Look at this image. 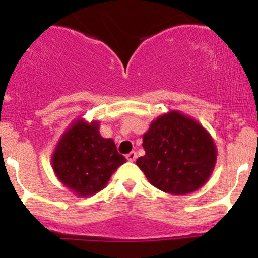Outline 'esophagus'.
I'll return each mask as SVG.
<instances>
[{"label":"esophagus","mask_w":258,"mask_h":258,"mask_svg":"<svg viewBox=\"0 0 258 258\" xmlns=\"http://www.w3.org/2000/svg\"><path fill=\"white\" fill-rule=\"evenodd\" d=\"M126 158H127V161H130V162L136 161L137 153H136V152H135V151H134V152H130V153L126 156Z\"/></svg>","instance_id":"1"}]
</instances>
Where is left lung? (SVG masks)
I'll list each match as a JSON object with an SVG mask.
<instances>
[{"label":"left lung","instance_id":"8db88e82","mask_svg":"<svg viewBox=\"0 0 258 258\" xmlns=\"http://www.w3.org/2000/svg\"><path fill=\"white\" fill-rule=\"evenodd\" d=\"M146 154L136 164L153 186L184 195L202 188L216 163L215 142L194 118L172 110L151 122L143 135Z\"/></svg>","mask_w":258,"mask_h":258}]
</instances>
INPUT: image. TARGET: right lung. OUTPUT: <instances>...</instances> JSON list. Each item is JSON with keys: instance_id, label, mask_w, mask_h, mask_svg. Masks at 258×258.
<instances>
[{"instance_id": "add662e5", "label": "right lung", "mask_w": 258, "mask_h": 258, "mask_svg": "<svg viewBox=\"0 0 258 258\" xmlns=\"http://www.w3.org/2000/svg\"><path fill=\"white\" fill-rule=\"evenodd\" d=\"M99 127V121H73L51 156L58 180L78 197H91L102 190L112 173L126 162L113 140L100 135Z\"/></svg>"}]
</instances>
